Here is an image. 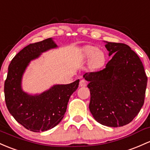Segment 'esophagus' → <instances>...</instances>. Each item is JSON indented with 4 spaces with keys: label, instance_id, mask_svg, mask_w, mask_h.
Wrapping results in <instances>:
<instances>
[{
    "label": "esophagus",
    "instance_id": "1",
    "mask_svg": "<svg viewBox=\"0 0 150 150\" xmlns=\"http://www.w3.org/2000/svg\"><path fill=\"white\" fill-rule=\"evenodd\" d=\"M87 81L85 80H81L80 81V87H85L87 85Z\"/></svg>",
    "mask_w": 150,
    "mask_h": 150
}]
</instances>
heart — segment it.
Returning a JSON list of instances; mask_svg holds the SVG:
<instances>
[{"label": "heart", "mask_w": 150, "mask_h": 150, "mask_svg": "<svg viewBox=\"0 0 150 150\" xmlns=\"http://www.w3.org/2000/svg\"><path fill=\"white\" fill-rule=\"evenodd\" d=\"M85 57H91V65L93 67H100L104 65L105 61V55L102 51H98L95 47H88L85 50Z\"/></svg>", "instance_id": "1"}]
</instances>
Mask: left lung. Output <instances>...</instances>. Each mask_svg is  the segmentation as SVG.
<instances>
[{
  "label": "left lung",
  "mask_w": 150,
  "mask_h": 150,
  "mask_svg": "<svg viewBox=\"0 0 150 150\" xmlns=\"http://www.w3.org/2000/svg\"><path fill=\"white\" fill-rule=\"evenodd\" d=\"M113 55L103 70L87 72L90 91L89 109L97 122L117 127L129 124L143 106L147 77L142 62L129 46L107 42Z\"/></svg>",
  "instance_id": "8db88e82"
}]
</instances>
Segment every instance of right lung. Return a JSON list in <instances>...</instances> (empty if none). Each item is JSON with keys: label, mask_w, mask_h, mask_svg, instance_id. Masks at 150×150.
<instances>
[{"label": "right lung", "mask_w": 150, "mask_h": 150, "mask_svg": "<svg viewBox=\"0 0 150 150\" xmlns=\"http://www.w3.org/2000/svg\"><path fill=\"white\" fill-rule=\"evenodd\" d=\"M56 47L51 38L30 44L13 58L8 67L4 84L6 106L15 120L30 131H47L59 124L70 96L78 88L80 80L67 85H54L40 95H30L21 89L23 74L30 60Z\"/></svg>", "instance_id": "right-lung-1"}]
</instances>
